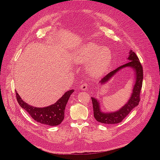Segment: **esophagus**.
Wrapping results in <instances>:
<instances>
[{"label":"esophagus","instance_id":"34e87169","mask_svg":"<svg viewBox=\"0 0 160 160\" xmlns=\"http://www.w3.org/2000/svg\"><path fill=\"white\" fill-rule=\"evenodd\" d=\"M87 88H88V84H87V83H83V84L81 85V87H80V89H81L82 90H86L87 89Z\"/></svg>","mask_w":160,"mask_h":160}]
</instances>
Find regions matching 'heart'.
Segmentation results:
<instances>
[{
    "mask_svg": "<svg viewBox=\"0 0 160 160\" xmlns=\"http://www.w3.org/2000/svg\"><path fill=\"white\" fill-rule=\"evenodd\" d=\"M112 59V52L106 47L89 42L78 48L74 55L78 64H87V71L93 78L102 76L107 71Z\"/></svg>",
    "mask_w": 160,
    "mask_h": 160,
    "instance_id": "1",
    "label": "heart"
}]
</instances>
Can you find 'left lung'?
<instances>
[{"label":"left lung","instance_id":"1","mask_svg":"<svg viewBox=\"0 0 160 160\" xmlns=\"http://www.w3.org/2000/svg\"><path fill=\"white\" fill-rule=\"evenodd\" d=\"M128 62L123 66L117 68L116 70L109 73L99 82V85H104L120 71L124 68H131L134 72V83L127 102L120 109L114 111H104L101 109L100 101L97 98L91 97L93 104L94 116L96 120L106 124H116L120 123L130 112L139 104L140 101V92L142 85L143 70L142 66L138 57L132 50L129 52L127 58Z\"/></svg>","mask_w":160,"mask_h":160}]
</instances>
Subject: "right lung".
<instances>
[{
	"mask_svg": "<svg viewBox=\"0 0 160 160\" xmlns=\"http://www.w3.org/2000/svg\"><path fill=\"white\" fill-rule=\"evenodd\" d=\"M73 92L74 89L67 91L54 104L43 108L34 107L28 104L21 98L16 91V94L20 106L27 111L36 122L49 126H57L64 120L66 104Z\"/></svg>",
	"mask_w": 160,
	"mask_h": 160,
	"instance_id": "obj_1",
	"label": "right lung"
}]
</instances>
